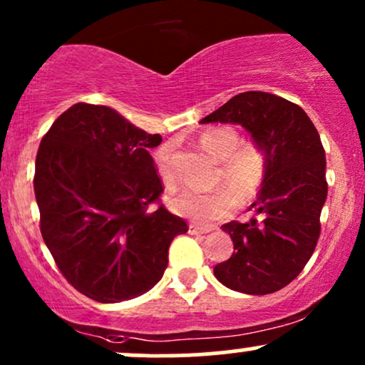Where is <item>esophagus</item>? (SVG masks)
<instances>
[{"mask_svg": "<svg viewBox=\"0 0 365 365\" xmlns=\"http://www.w3.org/2000/svg\"><path fill=\"white\" fill-rule=\"evenodd\" d=\"M207 232H211V228L199 227V225H195V223H190V225H189V234L202 235V234H207Z\"/></svg>", "mask_w": 365, "mask_h": 365, "instance_id": "1", "label": "esophagus"}]
</instances>
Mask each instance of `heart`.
<instances>
[{"label": "heart", "instance_id": "obj_1", "mask_svg": "<svg viewBox=\"0 0 365 365\" xmlns=\"http://www.w3.org/2000/svg\"><path fill=\"white\" fill-rule=\"evenodd\" d=\"M199 143L220 161L215 176V185L220 187L211 192H178L170 197V207L194 222L207 223L230 215L235 202L246 206L258 197L267 182L268 161L259 147L247 143L239 145L241 137L232 126H215L202 131ZM171 152L173 143L166 142L152 154L158 175L168 187L175 183Z\"/></svg>", "mask_w": 365, "mask_h": 365}]
</instances>
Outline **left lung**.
<instances>
[{
  "label": "left lung",
  "instance_id": "1",
  "mask_svg": "<svg viewBox=\"0 0 365 365\" xmlns=\"http://www.w3.org/2000/svg\"><path fill=\"white\" fill-rule=\"evenodd\" d=\"M201 123L241 124L267 154V182L250 210V222L222 228L234 253L213 268L234 291L270 294L299 275L320 235V211L327 197L326 154L317 128L289 100L265 91L232 97Z\"/></svg>",
  "mask_w": 365,
  "mask_h": 365
}]
</instances>
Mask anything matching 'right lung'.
<instances>
[{"mask_svg": "<svg viewBox=\"0 0 365 365\" xmlns=\"http://www.w3.org/2000/svg\"><path fill=\"white\" fill-rule=\"evenodd\" d=\"M161 142L110 107L79 102L39 143L34 194L43 241L67 282L95 302L147 293L166 270L171 241L189 230L161 204L149 154Z\"/></svg>", "mask_w": 365, "mask_h": 365, "instance_id": "add662e5", "label": "right lung"}]
</instances>
